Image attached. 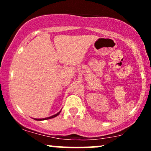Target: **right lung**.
Masks as SVG:
<instances>
[{"instance_id": "add662e5", "label": "right lung", "mask_w": 151, "mask_h": 151, "mask_svg": "<svg viewBox=\"0 0 151 151\" xmlns=\"http://www.w3.org/2000/svg\"><path fill=\"white\" fill-rule=\"evenodd\" d=\"M60 112H61V111H60V112H58V114H55V115L52 116H50V117H47V118H45V119H35V120H36V121H43V120H47V119H52V118H55V117L58 116L59 115V114H60Z\"/></svg>"}]
</instances>
